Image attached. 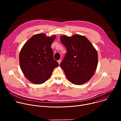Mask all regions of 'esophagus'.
I'll list each match as a JSON object with an SVG mask.
<instances>
[{
	"mask_svg": "<svg viewBox=\"0 0 121 121\" xmlns=\"http://www.w3.org/2000/svg\"><path fill=\"white\" fill-rule=\"evenodd\" d=\"M58 64L60 65V63H61V59H59V60H58Z\"/></svg>",
	"mask_w": 121,
	"mask_h": 121,
	"instance_id": "obj_1",
	"label": "esophagus"
}]
</instances>
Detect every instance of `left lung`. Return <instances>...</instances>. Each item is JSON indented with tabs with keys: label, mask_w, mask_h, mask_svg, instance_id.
I'll list each match as a JSON object with an SVG mask.
<instances>
[{
	"label": "left lung",
	"mask_w": 121,
	"mask_h": 121,
	"mask_svg": "<svg viewBox=\"0 0 121 121\" xmlns=\"http://www.w3.org/2000/svg\"><path fill=\"white\" fill-rule=\"evenodd\" d=\"M60 41L67 51L60 64L66 78L75 85L87 82L96 70L97 51L87 38L80 35L61 36Z\"/></svg>",
	"instance_id": "1"
}]
</instances>
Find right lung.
Here are the masks:
<instances>
[{
	"instance_id": "add662e5",
	"label": "right lung",
	"mask_w": 121,
	"mask_h": 121,
	"mask_svg": "<svg viewBox=\"0 0 121 121\" xmlns=\"http://www.w3.org/2000/svg\"><path fill=\"white\" fill-rule=\"evenodd\" d=\"M55 36L46 37L43 33L32 36L23 45L19 60L22 71L31 82L41 84L48 79L54 69L58 66L54 58L51 45Z\"/></svg>"
}]
</instances>
